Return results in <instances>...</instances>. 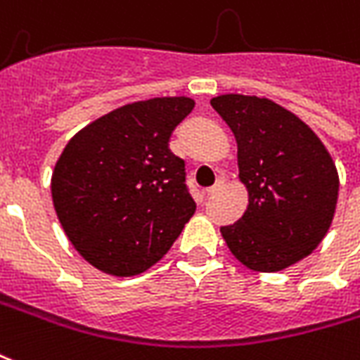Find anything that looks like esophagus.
I'll use <instances>...</instances> for the list:
<instances>
[{"mask_svg":"<svg viewBox=\"0 0 360 360\" xmlns=\"http://www.w3.org/2000/svg\"><path fill=\"white\" fill-rule=\"evenodd\" d=\"M221 185H223V177H219V179L215 181V185H214V187L206 188V194H207V196H212V194H214L215 191H217V188L221 187Z\"/></svg>","mask_w":360,"mask_h":360,"instance_id":"34e87169","label":"esophagus"}]
</instances>
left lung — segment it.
<instances>
[{"instance_id":"obj_1","label":"left lung","mask_w":360,"mask_h":360,"mask_svg":"<svg viewBox=\"0 0 360 360\" xmlns=\"http://www.w3.org/2000/svg\"><path fill=\"white\" fill-rule=\"evenodd\" d=\"M214 110L238 146V179L248 191L240 219L221 227L231 254L257 273L302 262L328 233L340 177L311 127L269 98L219 95Z\"/></svg>"}]
</instances>
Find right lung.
Masks as SVG:
<instances>
[{
  "instance_id": "obj_1",
  "label": "right lung",
  "mask_w": 360,
  "mask_h": 360,
  "mask_svg": "<svg viewBox=\"0 0 360 360\" xmlns=\"http://www.w3.org/2000/svg\"><path fill=\"white\" fill-rule=\"evenodd\" d=\"M188 97L120 106L79 129L51 177L53 206L72 246L114 276L139 275L177 240L196 204L185 162L169 150Z\"/></svg>"
}]
</instances>
